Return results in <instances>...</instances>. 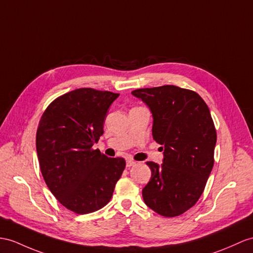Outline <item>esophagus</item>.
<instances>
[{
  "mask_svg": "<svg viewBox=\"0 0 253 253\" xmlns=\"http://www.w3.org/2000/svg\"><path fill=\"white\" fill-rule=\"evenodd\" d=\"M135 161H133V160H126V168H131V166H134L135 165Z\"/></svg>",
  "mask_w": 253,
  "mask_h": 253,
  "instance_id": "34e87169",
  "label": "esophagus"
}]
</instances>
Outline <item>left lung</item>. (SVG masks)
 Here are the masks:
<instances>
[{
  "instance_id": "8db88e82",
  "label": "left lung",
  "mask_w": 253,
  "mask_h": 253,
  "mask_svg": "<svg viewBox=\"0 0 253 253\" xmlns=\"http://www.w3.org/2000/svg\"><path fill=\"white\" fill-rule=\"evenodd\" d=\"M150 108L152 135L164 149L163 164H146L151 178L143 189L146 205L163 217H177L204 192L213 166L217 132L204 100L192 90L166 84L132 91Z\"/></svg>"
}]
</instances>
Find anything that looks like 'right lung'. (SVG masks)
<instances>
[{"instance_id": "obj_1", "label": "right lung", "mask_w": 253, "mask_h": 253, "mask_svg": "<svg viewBox=\"0 0 253 253\" xmlns=\"http://www.w3.org/2000/svg\"><path fill=\"white\" fill-rule=\"evenodd\" d=\"M118 93L80 88L52 101L36 132V151L49 190L70 211L85 214L110 201L126 168L92 146L103 135L104 120Z\"/></svg>"}]
</instances>
